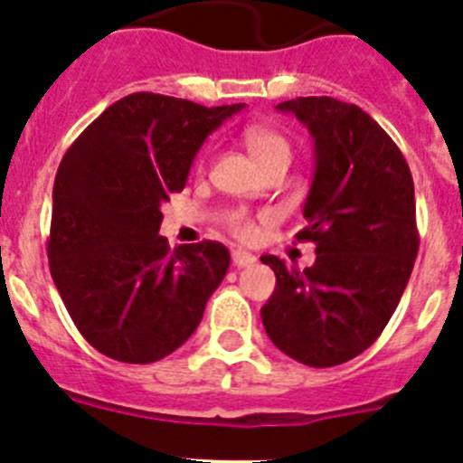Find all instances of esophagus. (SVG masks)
Segmentation results:
<instances>
[{
	"instance_id": "obj_1",
	"label": "esophagus",
	"mask_w": 463,
	"mask_h": 463,
	"mask_svg": "<svg viewBox=\"0 0 463 463\" xmlns=\"http://www.w3.org/2000/svg\"><path fill=\"white\" fill-rule=\"evenodd\" d=\"M232 261H234V267L245 269V267H252L257 261V257L252 252H245V250H234L232 252Z\"/></svg>"
}]
</instances>
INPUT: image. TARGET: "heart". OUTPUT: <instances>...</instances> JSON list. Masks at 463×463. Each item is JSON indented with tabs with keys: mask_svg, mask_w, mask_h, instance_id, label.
<instances>
[{
	"mask_svg": "<svg viewBox=\"0 0 463 463\" xmlns=\"http://www.w3.org/2000/svg\"><path fill=\"white\" fill-rule=\"evenodd\" d=\"M243 143L260 169L261 166L271 165V162H288L289 165V159H292V143H289V138L285 137V134L273 129V127H264V125L248 127V129L243 132ZM229 229H232L236 236H241V239H250L252 232H255L252 222L245 218L243 213L232 215V220H229Z\"/></svg>",
	"mask_w": 463,
	"mask_h": 463,
	"instance_id": "obj_1",
	"label": "heart"
}]
</instances>
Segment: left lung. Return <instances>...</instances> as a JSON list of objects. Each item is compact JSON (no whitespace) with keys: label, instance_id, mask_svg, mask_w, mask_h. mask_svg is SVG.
Instances as JSON below:
<instances>
[{"label":"left lung","instance_id":"obj_1","mask_svg":"<svg viewBox=\"0 0 463 463\" xmlns=\"http://www.w3.org/2000/svg\"><path fill=\"white\" fill-rule=\"evenodd\" d=\"M308 127L315 171L298 241H313L315 264L298 271L264 255L276 289L261 306L273 345L326 369L362 354L383 334L412 273L420 236L408 162L359 106L297 97L276 106Z\"/></svg>","mask_w":463,"mask_h":463}]
</instances>
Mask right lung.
Returning <instances> with one entry per match:
<instances>
[{"mask_svg": "<svg viewBox=\"0 0 463 463\" xmlns=\"http://www.w3.org/2000/svg\"><path fill=\"white\" fill-rule=\"evenodd\" d=\"M245 104L134 92L64 153L52 187L48 261L85 341L125 364L166 357L194 334L229 269L215 241L171 250L162 203L181 192L202 143Z\"/></svg>", "mask_w": 463, "mask_h": 463, "instance_id": "add662e5", "label": "right lung"}]
</instances>
